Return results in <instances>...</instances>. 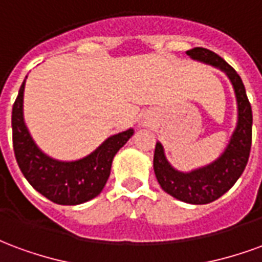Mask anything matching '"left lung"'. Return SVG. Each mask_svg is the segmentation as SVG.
<instances>
[{"label": "left lung", "mask_w": 262, "mask_h": 262, "mask_svg": "<svg viewBox=\"0 0 262 262\" xmlns=\"http://www.w3.org/2000/svg\"><path fill=\"white\" fill-rule=\"evenodd\" d=\"M187 54L192 60L222 70L230 80L237 102V123L225 151L217 159L192 171L176 170L167 160L164 147L156 143L154 150V174L160 187L178 201L205 205L219 199L240 178L247 165L251 148L253 112L248 102L246 88L236 70L226 63L220 56L203 48H193Z\"/></svg>", "instance_id": "left-lung-1"}]
</instances>
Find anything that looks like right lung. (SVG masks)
<instances>
[{
  "label": "right lung",
  "mask_w": 262,
  "mask_h": 262,
  "mask_svg": "<svg viewBox=\"0 0 262 262\" xmlns=\"http://www.w3.org/2000/svg\"><path fill=\"white\" fill-rule=\"evenodd\" d=\"M26 78L12 108V142L16 163L37 192L57 205H80L98 196L108 181L112 160L135 130L109 136L92 153L74 161L50 157L37 146L24 119V91Z\"/></svg>",
  "instance_id": "1"
}]
</instances>
